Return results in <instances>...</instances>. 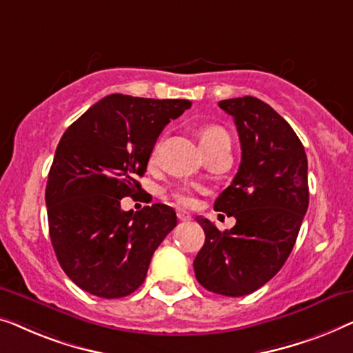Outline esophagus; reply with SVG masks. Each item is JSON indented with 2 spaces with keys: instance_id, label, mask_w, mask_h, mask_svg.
I'll return each mask as SVG.
<instances>
[{
  "instance_id": "34e87169",
  "label": "esophagus",
  "mask_w": 353,
  "mask_h": 353,
  "mask_svg": "<svg viewBox=\"0 0 353 353\" xmlns=\"http://www.w3.org/2000/svg\"><path fill=\"white\" fill-rule=\"evenodd\" d=\"M190 214H188L187 211H182V210H177V219L179 221H190Z\"/></svg>"
}]
</instances>
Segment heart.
<instances>
[{
    "mask_svg": "<svg viewBox=\"0 0 353 353\" xmlns=\"http://www.w3.org/2000/svg\"><path fill=\"white\" fill-rule=\"evenodd\" d=\"M198 142H200L203 150H206V148L222 145V143H230V137H228V132L222 126L206 125V126H203L200 131H198ZM158 148H160V145L157 143L152 150L150 163L157 160ZM172 196H174L176 201L181 203V205H190L192 203V196L187 190H176L174 193H172Z\"/></svg>",
    "mask_w": 353,
    "mask_h": 353,
    "instance_id": "1",
    "label": "heart"
}]
</instances>
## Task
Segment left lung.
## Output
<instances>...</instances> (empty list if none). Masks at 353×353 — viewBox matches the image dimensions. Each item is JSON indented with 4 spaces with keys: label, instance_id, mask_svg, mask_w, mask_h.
<instances>
[{
    "label": "left lung",
    "instance_id": "left-lung-1",
    "mask_svg": "<svg viewBox=\"0 0 353 353\" xmlns=\"http://www.w3.org/2000/svg\"><path fill=\"white\" fill-rule=\"evenodd\" d=\"M233 117L241 163L214 210L236 224L219 232L203 217L205 245L193 261L198 283L216 294L240 297L264 286L291 254L309 208L307 157L299 137L269 103L245 96L221 101Z\"/></svg>",
    "mask_w": 353,
    "mask_h": 353
}]
</instances>
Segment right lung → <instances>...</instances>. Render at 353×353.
Instances as JSON below:
<instances>
[{"mask_svg": "<svg viewBox=\"0 0 353 353\" xmlns=\"http://www.w3.org/2000/svg\"><path fill=\"white\" fill-rule=\"evenodd\" d=\"M190 105L112 94L63 132L46 185L49 236L63 272L89 294L117 299L136 291L177 225L171 206L123 211L121 198L143 192L137 177L158 136Z\"/></svg>", "mask_w": 353, "mask_h": 353, "instance_id": "add662e5", "label": "right lung"}]
</instances>
